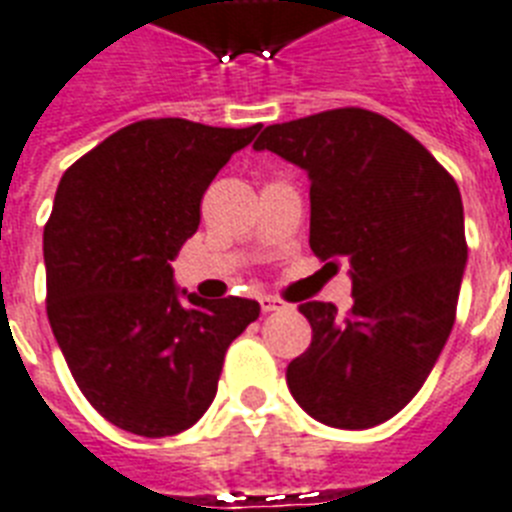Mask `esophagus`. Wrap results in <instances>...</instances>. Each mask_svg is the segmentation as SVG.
I'll return each mask as SVG.
<instances>
[{
    "label": "esophagus",
    "instance_id": "1",
    "mask_svg": "<svg viewBox=\"0 0 512 512\" xmlns=\"http://www.w3.org/2000/svg\"><path fill=\"white\" fill-rule=\"evenodd\" d=\"M260 307H263V313H273V310H281L284 307V302L278 297H270V294H265V297H260Z\"/></svg>",
    "mask_w": 512,
    "mask_h": 512
}]
</instances>
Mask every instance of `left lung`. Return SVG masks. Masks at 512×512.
Listing matches in <instances>:
<instances>
[{
    "label": "left lung",
    "instance_id": "8db88e82",
    "mask_svg": "<svg viewBox=\"0 0 512 512\" xmlns=\"http://www.w3.org/2000/svg\"><path fill=\"white\" fill-rule=\"evenodd\" d=\"M310 176V249L350 260L352 307L302 302L313 342L286 368L294 400L334 429H371L413 400L458 313L468 260L455 178L378 112L339 107L265 126Z\"/></svg>",
    "mask_w": 512,
    "mask_h": 512
}]
</instances>
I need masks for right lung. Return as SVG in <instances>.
Here are the masks:
<instances>
[{
	"instance_id": "right-lung-1",
	"label": "right lung",
	"mask_w": 512,
	"mask_h": 512,
	"mask_svg": "<svg viewBox=\"0 0 512 512\" xmlns=\"http://www.w3.org/2000/svg\"><path fill=\"white\" fill-rule=\"evenodd\" d=\"M257 131L139 120L60 178L44 226L49 326L83 397L118 429L160 439L194 426L226 350L260 315L255 299L184 302L170 268L207 186Z\"/></svg>"
}]
</instances>
